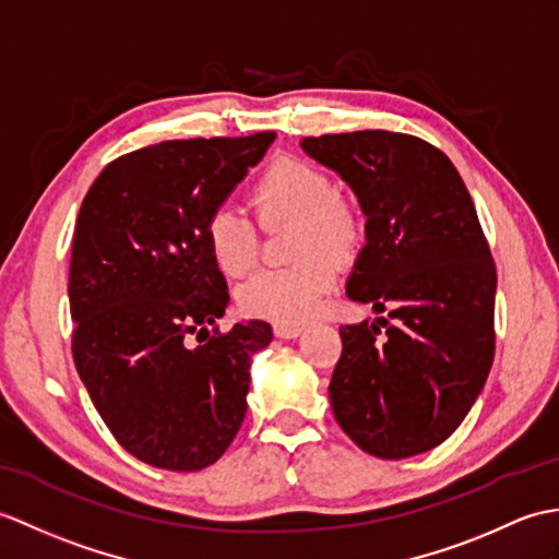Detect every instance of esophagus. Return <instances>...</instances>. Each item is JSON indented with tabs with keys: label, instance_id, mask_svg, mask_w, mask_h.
<instances>
[{
	"label": "esophagus",
	"instance_id": "1",
	"mask_svg": "<svg viewBox=\"0 0 559 559\" xmlns=\"http://www.w3.org/2000/svg\"><path fill=\"white\" fill-rule=\"evenodd\" d=\"M302 333L300 326H295V323H274V335L276 338H283V341H293L297 338V335Z\"/></svg>",
	"mask_w": 559,
	"mask_h": 559
}]
</instances>
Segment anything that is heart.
Masks as SVG:
<instances>
[{
  "instance_id": "b5f03b06",
  "label": "heart",
  "mask_w": 559,
  "mask_h": 559,
  "mask_svg": "<svg viewBox=\"0 0 559 559\" xmlns=\"http://www.w3.org/2000/svg\"><path fill=\"white\" fill-rule=\"evenodd\" d=\"M254 204L266 224L297 221L295 254L288 266H266L238 288V307L248 317L297 323L314 314L335 281L338 262L361 240L357 206L338 194L326 168L300 157L271 164L254 186ZM204 240L212 262L228 276H242L259 257V230L233 204H218L206 216Z\"/></svg>"
}]
</instances>
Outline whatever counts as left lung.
Returning a JSON list of instances; mask_svg holds the SVG:
<instances>
[{
    "instance_id": "1",
    "label": "left lung",
    "mask_w": 559,
    "mask_h": 559,
    "mask_svg": "<svg viewBox=\"0 0 559 559\" xmlns=\"http://www.w3.org/2000/svg\"><path fill=\"white\" fill-rule=\"evenodd\" d=\"M300 145L355 190L367 216L347 297L393 319L341 329L335 421L373 457H414L464 421L496 355L498 274L472 194L421 138L357 131Z\"/></svg>"
}]
</instances>
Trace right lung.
<instances>
[{
    "label": "right lung",
    "instance_id": "add662e5",
    "mask_svg": "<svg viewBox=\"0 0 559 559\" xmlns=\"http://www.w3.org/2000/svg\"><path fill=\"white\" fill-rule=\"evenodd\" d=\"M276 133L166 140L114 159L81 204L69 302L73 361L99 417L140 462L171 472L214 464L248 412L250 361L266 321L210 333L228 307L204 240ZM199 333L200 346L187 335Z\"/></svg>",
    "mask_w": 559,
    "mask_h": 559
}]
</instances>
